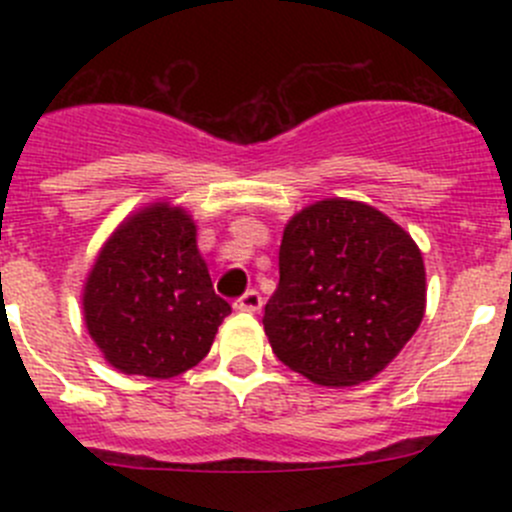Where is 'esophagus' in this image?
Listing matches in <instances>:
<instances>
[{"label":"esophagus","instance_id":"34e87169","mask_svg":"<svg viewBox=\"0 0 512 512\" xmlns=\"http://www.w3.org/2000/svg\"><path fill=\"white\" fill-rule=\"evenodd\" d=\"M235 309H240V312H260L262 294L257 292V289H250V292H245L240 299H237Z\"/></svg>","mask_w":512,"mask_h":512}]
</instances>
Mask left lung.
Wrapping results in <instances>:
<instances>
[{
  "mask_svg": "<svg viewBox=\"0 0 512 512\" xmlns=\"http://www.w3.org/2000/svg\"><path fill=\"white\" fill-rule=\"evenodd\" d=\"M426 312L414 237L359 200L324 198L294 213L280 245V285L265 334L282 364L319 386L374 379Z\"/></svg>",
  "mask_w": 512,
  "mask_h": 512,
  "instance_id": "8db88e82",
  "label": "left lung"
}]
</instances>
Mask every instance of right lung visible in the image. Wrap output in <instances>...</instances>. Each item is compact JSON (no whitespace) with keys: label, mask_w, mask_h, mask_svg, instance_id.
Listing matches in <instances>:
<instances>
[{"label":"right lung","mask_w":512,"mask_h":512,"mask_svg":"<svg viewBox=\"0 0 512 512\" xmlns=\"http://www.w3.org/2000/svg\"><path fill=\"white\" fill-rule=\"evenodd\" d=\"M81 304L103 359L121 374L158 381L200 364L232 312L215 294L193 215L165 200L136 210L111 232Z\"/></svg>","instance_id":"right-lung-1"}]
</instances>
